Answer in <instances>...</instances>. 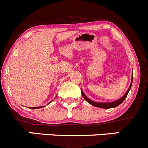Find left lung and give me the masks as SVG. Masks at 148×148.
Returning a JSON list of instances; mask_svg holds the SVG:
<instances>
[{
	"mask_svg": "<svg viewBox=\"0 0 148 148\" xmlns=\"http://www.w3.org/2000/svg\"><path fill=\"white\" fill-rule=\"evenodd\" d=\"M132 79H133V75H132V81H131L129 89H127L126 93L122 97L120 98L117 100L114 101V102H94V101L91 100L90 99L87 97L86 95H84V93L83 92L82 89V97H84V99L89 104H92V106H95V107H99V108H103V109H110V108H114V107H117V106L120 105V104H122L123 102V101L125 100V98L127 97V96L128 93H129L130 90V88L132 86Z\"/></svg>",
	"mask_w": 148,
	"mask_h": 148,
	"instance_id": "left-lung-1",
	"label": "left lung"
}]
</instances>
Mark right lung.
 I'll list each match as a JSON object with an SVG mask.
<instances>
[{
  "label": "right lung",
  "mask_w": 148,
  "mask_h": 148,
  "mask_svg": "<svg viewBox=\"0 0 148 148\" xmlns=\"http://www.w3.org/2000/svg\"><path fill=\"white\" fill-rule=\"evenodd\" d=\"M45 107V106H44ZM41 107H31V109H38V108H41Z\"/></svg>",
  "instance_id": "add662e5"
}]
</instances>
